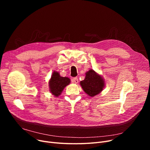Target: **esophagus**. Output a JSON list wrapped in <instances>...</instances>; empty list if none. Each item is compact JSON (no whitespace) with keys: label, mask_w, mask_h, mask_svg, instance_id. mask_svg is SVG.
<instances>
[{"label":"esophagus","mask_w":150,"mask_h":150,"mask_svg":"<svg viewBox=\"0 0 150 150\" xmlns=\"http://www.w3.org/2000/svg\"><path fill=\"white\" fill-rule=\"evenodd\" d=\"M72 81H73L74 83L77 84V83H78V78H76V77L74 78L73 79H72Z\"/></svg>","instance_id":"esophagus-1"}]
</instances>
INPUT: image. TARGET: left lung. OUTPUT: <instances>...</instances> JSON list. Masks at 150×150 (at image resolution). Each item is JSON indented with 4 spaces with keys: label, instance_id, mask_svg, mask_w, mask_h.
<instances>
[{
    "label": "left lung",
    "instance_id": "left-lung-1",
    "mask_svg": "<svg viewBox=\"0 0 150 150\" xmlns=\"http://www.w3.org/2000/svg\"><path fill=\"white\" fill-rule=\"evenodd\" d=\"M80 85L85 93L92 97L103 90L105 83L103 77L93 69H90L86 73L84 80L80 81Z\"/></svg>",
    "mask_w": 150,
    "mask_h": 150
}]
</instances>
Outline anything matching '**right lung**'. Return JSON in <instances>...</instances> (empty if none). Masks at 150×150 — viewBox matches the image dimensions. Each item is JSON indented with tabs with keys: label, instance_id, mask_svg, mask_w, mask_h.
Masks as SVG:
<instances>
[{
	"label": "right lung",
	"instance_id": "right-lung-1",
	"mask_svg": "<svg viewBox=\"0 0 150 150\" xmlns=\"http://www.w3.org/2000/svg\"><path fill=\"white\" fill-rule=\"evenodd\" d=\"M70 83V80L68 77L61 76L59 72L54 71L51 78L49 81L50 92L54 97L61 95L63 89Z\"/></svg>",
	"mask_w": 150,
	"mask_h": 150
}]
</instances>
